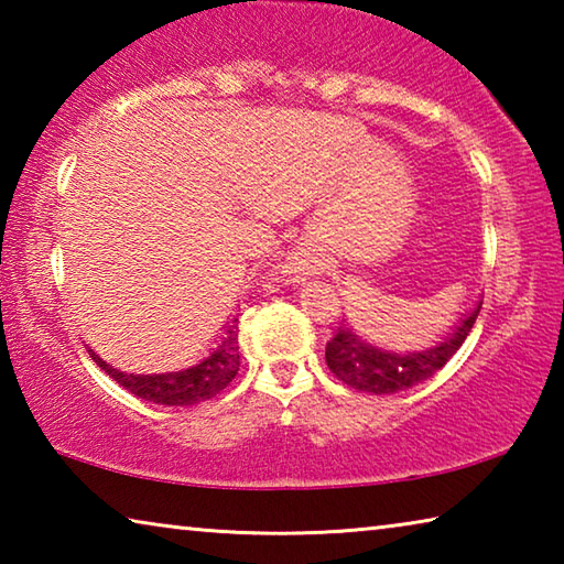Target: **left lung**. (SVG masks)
<instances>
[{"instance_id": "obj_1", "label": "left lung", "mask_w": 564, "mask_h": 564, "mask_svg": "<svg viewBox=\"0 0 564 564\" xmlns=\"http://www.w3.org/2000/svg\"><path fill=\"white\" fill-rule=\"evenodd\" d=\"M482 301H477L463 318L445 333L443 338L433 340V346L417 350H390L380 348L368 338L358 336L356 330L343 321L340 330L326 346V362L343 383L373 395H393L408 390L423 380L433 378L447 360H451L463 340L470 333L473 323L480 313Z\"/></svg>"}]
</instances>
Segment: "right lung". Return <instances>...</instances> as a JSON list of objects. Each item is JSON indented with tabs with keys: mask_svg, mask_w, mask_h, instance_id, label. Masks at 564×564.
I'll return each instance as SVG.
<instances>
[{
	"mask_svg": "<svg viewBox=\"0 0 564 564\" xmlns=\"http://www.w3.org/2000/svg\"><path fill=\"white\" fill-rule=\"evenodd\" d=\"M89 356L104 373L117 380L121 388H127L137 398H144L149 403L159 405H196L202 400L221 393L238 373V366H241V356H238V316L228 318L208 352H204L202 358L186 368L164 370V373H127V370L109 366L91 348Z\"/></svg>",
	"mask_w": 564,
	"mask_h": 564,
	"instance_id": "obj_1",
	"label": "right lung"
}]
</instances>
